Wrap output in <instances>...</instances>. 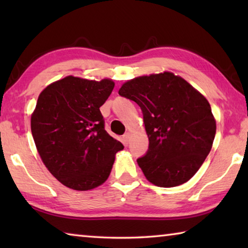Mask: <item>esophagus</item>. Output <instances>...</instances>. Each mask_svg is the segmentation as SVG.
Wrapping results in <instances>:
<instances>
[{
    "label": "esophagus",
    "instance_id": "1",
    "mask_svg": "<svg viewBox=\"0 0 248 248\" xmlns=\"http://www.w3.org/2000/svg\"><path fill=\"white\" fill-rule=\"evenodd\" d=\"M130 138H131V133L130 132H127L124 134V136L123 137V139H124V144L127 145L129 142H130Z\"/></svg>",
    "mask_w": 248,
    "mask_h": 248
}]
</instances>
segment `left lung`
I'll return each mask as SVG.
<instances>
[{"label":"left lung","mask_w":248,"mask_h":248,"mask_svg":"<svg viewBox=\"0 0 248 248\" xmlns=\"http://www.w3.org/2000/svg\"><path fill=\"white\" fill-rule=\"evenodd\" d=\"M118 93L143 114L149 150L137 162L146 179L165 188L188 182L215 140L217 124L207 98L169 71L129 79Z\"/></svg>","instance_id":"obj_1"}]
</instances>
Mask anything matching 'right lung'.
Returning a JSON list of instances; mask_svg holds the SVG:
<instances>
[{"instance_id":"right-lung-1","label":"right lung","mask_w":248,"mask_h":248,"mask_svg":"<svg viewBox=\"0 0 248 248\" xmlns=\"http://www.w3.org/2000/svg\"><path fill=\"white\" fill-rule=\"evenodd\" d=\"M114 87L110 78L69 75L39 94L31 118L33 141L48 170L71 189L85 191L103 185L116 153L124 149L105 130L99 110Z\"/></svg>"}]
</instances>
